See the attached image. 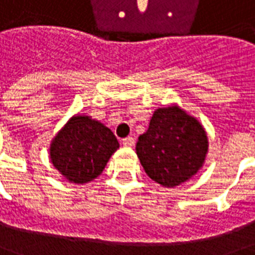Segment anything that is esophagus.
Wrapping results in <instances>:
<instances>
[{"instance_id": "obj_1", "label": "esophagus", "mask_w": 255, "mask_h": 255, "mask_svg": "<svg viewBox=\"0 0 255 255\" xmlns=\"http://www.w3.org/2000/svg\"><path fill=\"white\" fill-rule=\"evenodd\" d=\"M123 145L124 147H133L135 145V139L133 137H126V139H123Z\"/></svg>"}]
</instances>
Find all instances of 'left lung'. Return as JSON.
<instances>
[{
  "mask_svg": "<svg viewBox=\"0 0 255 255\" xmlns=\"http://www.w3.org/2000/svg\"><path fill=\"white\" fill-rule=\"evenodd\" d=\"M208 151L204 126L176 103L156 108L147 132L136 143L145 173L163 188H174L193 177Z\"/></svg>",
  "mask_w": 255,
  "mask_h": 255,
  "instance_id": "obj_1",
  "label": "left lung"
}]
</instances>
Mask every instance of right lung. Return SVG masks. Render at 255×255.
Here are the masks:
<instances>
[{
	"label": "right lung",
	"mask_w": 255,
	"mask_h": 255,
	"mask_svg": "<svg viewBox=\"0 0 255 255\" xmlns=\"http://www.w3.org/2000/svg\"><path fill=\"white\" fill-rule=\"evenodd\" d=\"M118 148L110 128L91 116L75 114L51 139L49 157L67 181L87 184L103 172Z\"/></svg>",
	"instance_id": "obj_1"
}]
</instances>
